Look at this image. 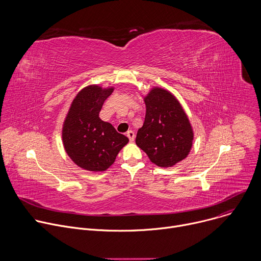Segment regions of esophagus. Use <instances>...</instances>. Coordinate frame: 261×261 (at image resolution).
I'll list each match as a JSON object with an SVG mask.
<instances>
[{
	"label": "esophagus",
	"instance_id": "1",
	"mask_svg": "<svg viewBox=\"0 0 261 261\" xmlns=\"http://www.w3.org/2000/svg\"><path fill=\"white\" fill-rule=\"evenodd\" d=\"M127 136H128V138H129V140L131 141V142H133L134 141V138H135V134H134V132L132 131V130H129V131H127Z\"/></svg>",
	"mask_w": 261,
	"mask_h": 261
}]
</instances>
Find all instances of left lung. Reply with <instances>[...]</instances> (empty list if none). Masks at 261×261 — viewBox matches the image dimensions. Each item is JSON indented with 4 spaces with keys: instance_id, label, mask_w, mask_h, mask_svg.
I'll return each mask as SVG.
<instances>
[{
    "instance_id": "8db88e82",
    "label": "left lung",
    "mask_w": 261,
    "mask_h": 261,
    "mask_svg": "<svg viewBox=\"0 0 261 261\" xmlns=\"http://www.w3.org/2000/svg\"><path fill=\"white\" fill-rule=\"evenodd\" d=\"M145 118L136 144L160 167H171L191 151L194 133L178 100L167 90L155 87L143 98Z\"/></svg>"
}]
</instances>
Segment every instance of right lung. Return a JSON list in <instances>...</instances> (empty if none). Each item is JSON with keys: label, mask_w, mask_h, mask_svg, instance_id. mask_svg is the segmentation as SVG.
Segmentation results:
<instances>
[{"label": "right lung", "mask_w": 261, "mask_h": 261, "mask_svg": "<svg viewBox=\"0 0 261 261\" xmlns=\"http://www.w3.org/2000/svg\"><path fill=\"white\" fill-rule=\"evenodd\" d=\"M114 90L97 85L84 88L73 99L63 124L62 138L67 155L89 171L106 170L129 141L113 125L99 118L104 101Z\"/></svg>", "instance_id": "obj_1"}]
</instances>
